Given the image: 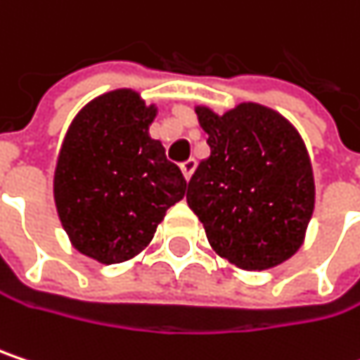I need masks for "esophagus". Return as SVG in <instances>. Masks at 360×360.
I'll list each match as a JSON object with an SVG mask.
<instances>
[{
  "label": "esophagus",
  "mask_w": 360,
  "mask_h": 360,
  "mask_svg": "<svg viewBox=\"0 0 360 360\" xmlns=\"http://www.w3.org/2000/svg\"><path fill=\"white\" fill-rule=\"evenodd\" d=\"M195 167H198V162L193 160V158H189V160H185L183 165H181V173H183V177L189 181L191 179V175H193V171H195Z\"/></svg>",
  "instance_id": "1"
}]
</instances>
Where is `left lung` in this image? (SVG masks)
Segmentation results:
<instances>
[{
  "mask_svg": "<svg viewBox=\"0 0 360 360\" xmlns=\"http://www.w3.org/2000/svg\"><path fill=\"white\" fill-rule=\"evenodd\" d=\"M210 156L187 185V204L212 249L241 270H268L305 241L315 206L311 158L295 125L257 103L224 115L195 107Z\"/></svg>",
  "mask_w": 360,
  "mask_h": 360,
  "instance_id": "8db88e82",
  "label": "left lung"
}]
</instances>
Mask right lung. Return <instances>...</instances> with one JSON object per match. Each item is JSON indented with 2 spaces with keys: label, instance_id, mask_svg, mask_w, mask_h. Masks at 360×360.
Listing matches in <instances>:
<instances>
[{
  "label": "right lung",
  "instance_id": "right-lung-1",
  "mask_svg": "<svg viewBox=\"0 0 360 360\" xmlns=\"http://www.w3.org/2000/svg\"><path fill=\"white\" fill-rule=\"evenodd\" d=\"M158 113L119 88L74 117L57 156L53 198L72 245L101 264L144 251L187 181L148 129Z\"/></svg>",
  "mask_w": 360,
  "mask_h": 360
}]
</instances>
